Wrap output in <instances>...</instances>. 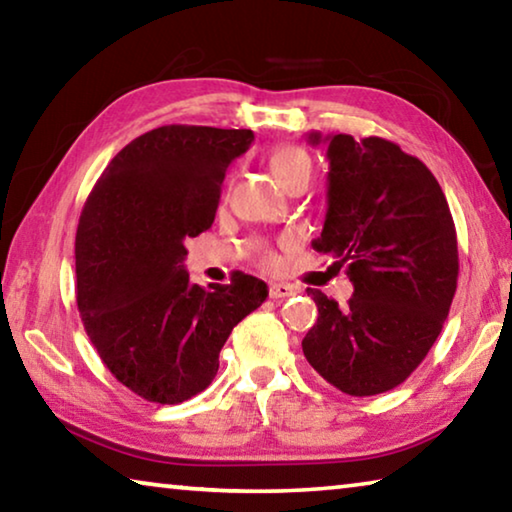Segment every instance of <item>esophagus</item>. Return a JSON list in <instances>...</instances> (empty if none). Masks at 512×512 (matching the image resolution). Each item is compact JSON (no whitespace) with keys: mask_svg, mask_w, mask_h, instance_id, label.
Returning <instances> with one entry per match:
<instances>
[{"mask_svg":"<svg viewBox=\"0 0 512 512\" xmlns=\"http://www.w3.org/2000/svg\"><path fill=\"white\" fill-rule=\"evenodd\" d=\"M293 293L291 284H284V282H273L271 287H268V296L273 300H280V298H289Z\"/></svg>","mask_w":512,"mask_h":512,"instance_id":"obj_1","label":"esophagus"}]
</instances>
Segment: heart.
Returning <instances> with one entry per match:
<instances>
[{"label":"heart","mask_w":512,"mask_h":512,"mask_svg":"<svg viewBox=\"0 0 512 512\" xmlns=\"http://www.w3.org/2000/svg\"><path fill=\"white\" fill-rule=\"evenodd\" d=\"M268 167H271L277 183L282 187H291L296 180H309L314 162H311L307 149H302L298 144H277L268 153ZM257 262L264 268H275L277 257L273 250L259 248Z\"/></svg>","instance_id":"obj_1"}]
</instances>
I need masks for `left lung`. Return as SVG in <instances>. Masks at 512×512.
Segmentation results:
<instances>
[{
    "instance_id": "obj_1",
    "label": "left lung",
    "mask_w": 512,
    "mask_h": 512,
    "mask_svg": "<svg viewBox=\"0 0 512 512\" xmlns=\"http://www.w3.org/2000/svg\"><path fill=\"white\" fill-rule=\"evenodd\" d=\"M325 140L327 216L314 248L345 268L354 296L339 307L307 289L318 320L302 352L334 388L368 397L400 386L436 343L456 293V228L422 160L384 137Z\"/></svg>"
}]
</instances>
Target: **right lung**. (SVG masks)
<instances>
[{"mask_svg": "<svg viewBox=\"0 0 512 512\" xmlns=\"http://www.w3.org/2000/svg\"><path fill=\"white\" fill-rule=\"evenodd\" d=\"M255 142L248 128L171 124L135 137L83 205L76 305L112 377L146 402L180 404L212 384L239 320L268 296L262 280L198 287L185 241L214 223L225 169Z\"/></svg>", "mask_w": 512, "mask_h": 512, "instance_id": "right-lung-1", "label": "right lung"}]
</instances>
